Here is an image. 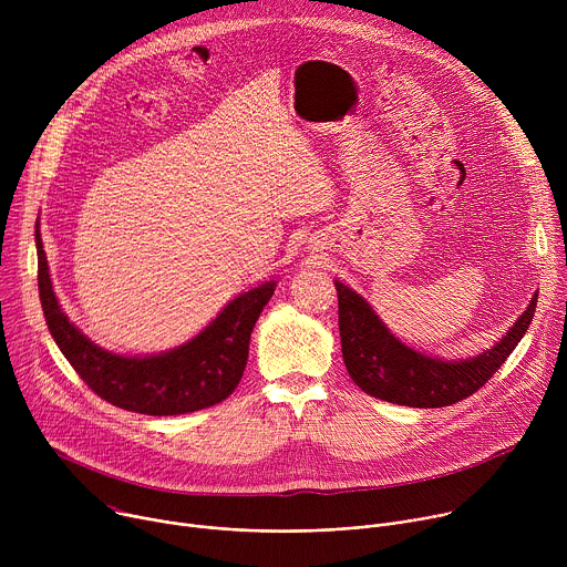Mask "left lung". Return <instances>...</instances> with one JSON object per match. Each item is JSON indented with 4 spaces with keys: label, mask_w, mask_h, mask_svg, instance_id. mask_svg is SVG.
<instances>
[{
    "label": "left lung",
    "mask_w": 567,
    "mask_h": 567,
    "mask_svg": "<svg viewBox=\"0 0 567 567\" xmlns=\"http://www.w3.org/2000/svg\"><path fill=\"white\" fill-rule=\"evenodd\" d=\"M343 361L352 381L368 394L413 409H442L471 396L507 361L536 311L538 293L514 328L489 350L462 361L426 357L401 343L365 298L334 280Z\"/></svg>",
    "instance_id": "left-lung-1"
}]
</instances>
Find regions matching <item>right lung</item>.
I'll list each match as a JSON object with an SVG mask.
<instances>
[{
    "mask_svg": "<svg viewBox=\"0 0 567 567\" xmlns=\"http://www.w3.org/2000/svg\"><path fill=\"white\" fill-rule=\"evenodd\" d=\"M38 289L49 332L80 379L112 406L168 417L215 406L237 388L254 326L274 296L276 280L239 293L188 343L145 357L107 352L73 326L55 298L40 237Z\"/></svg>",
    "mask_w": 567,
    "mask_h": 567,
    "instance_id": "1",
    "label": "right lung"
}]
</instances>
